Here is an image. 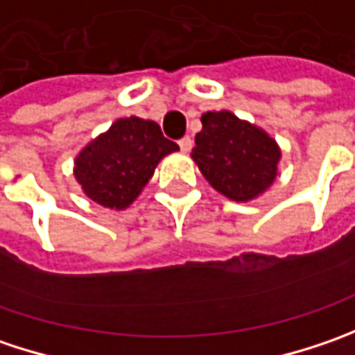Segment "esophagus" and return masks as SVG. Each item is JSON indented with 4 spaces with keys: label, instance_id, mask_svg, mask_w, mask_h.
<instances>
[{
    "label": "esophagus",
    "instance_id": "34e87169",
    "mask_svg": "<svg viewBox=\"0 0 355 355\" xmlns=\"http://www.w3.org/2000/svg\"><path fill=\"white\" fill-rule=\"evenodd\" d=\"M178 147H180V150H182V153H189V150L193 148V139H191V137H184V139H180V141H178Z\"/></svg>",
    "mask_w": 355,
    "mask_h": 355
}]
</instances>
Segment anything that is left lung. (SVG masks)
Listing matches in <instances>:
<instances>
[{"label": "left lung", "mask_w": 355, "mask_h": 355, "mask_svg": "<svg viewBox=\"0 0 355 355\" xmlns=\"http://www.w3.org/2000/svg\"><path fill=\"white\" fill-rule=\"evenodd\" d=\"M196 132L194 162L202 177L230 200L246 202L262 194L276 178L280 148L268 132L230 111H208Z\"/></svg>", "instance_id": "8db88e82"}]
</instances>
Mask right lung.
<instances>
[{
  "label": "right lung",
  "instance_id": "obj_1",
  "mask_svg": "<svg viewBox=\"0 0 355 355\" xmlns=\"http://www.w3.org/2000/svg\"><path fill=\"white\" fill-rule=\"evenodd\" d=\"M178 150L155 121L119 119L75 159V178L101 207L123 210L147 187L162 157Z\"/></svg>",
  "mask_w": 355,
  "mask_h": 355
}]
</instances>
